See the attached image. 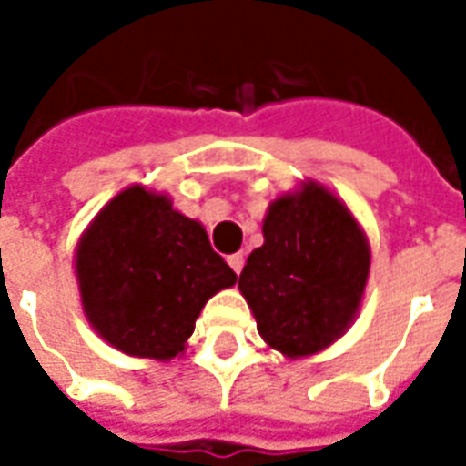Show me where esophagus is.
I'll use <instances>...</instances> for the list:
<instances>
[{"mask_svg":"<svg viewBox=\"0 0 466 466\" xmlns=\"http://www.w3.org/2000/svg\"><path fill=\"white\" fill-rule=\"evenodd\" d=\"M227 262H229V267H232L234 272L239 274V272H242V267H244V254H242V252L232 254V257H229Z\"/></svg>","mask_w":466,"mask_h":466,"instance_id":"obj_1","label":"esophagus"}]
</instances>
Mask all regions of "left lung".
Returning <instances> with one entry per match:
<instances>
[{
	"instance_id": "left-lung-1",
	"label": "left lung",
	"mask_w": 466,
	"mask_h": 466,
	"mask_svg": "<svg viewBox=\"0 0 466 466\" xmlns=\"http://www.w3.org/2000/svg\"><path fill=\"white\" fill-rule=\"evenodd\" d=\"M262 234L239 274L262 339L289 360L327 350L360 312L371 259L367 234L317 182L277 197Z\"/></svg>"
}]
</instances>
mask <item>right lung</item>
<instances>
[{"label":"right lung","instance_id":"add662e5","mask_svg":"<svg viewBox=\"0 0 466 466\" xmlns=\"http://www.w3.org/2000/svg\"><path fill=\"white\" fill-rule=\"evenodd\" d=\"M75 262L96 334L124 354L159 361L184 351L207 299L237 282L202 224L142 184L96 214Z\"/></svg>","mask_w":466,"mask_h":466}]
</instances>
